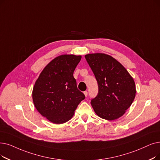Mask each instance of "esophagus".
<instances>
[{
	"label": "esophagus",
	"instance_id": "34e87169",
	"mask_svg": "<svg viewBox=\"0 0 160 160\" xmlns=\"http://www.w3.org/2000/svg\"><path fill=\"white\" fill-rule=\"evenodd\" d=\"M84 95H85L86 97L88 96V92H84Z\"/></svg>",
	"mask_w": 160,
	"mask_h": 160
}]
</instances>
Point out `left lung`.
Returning <instances> with one entry per match:
<instances>
[{
    "label": "left lung",
    "instance_id": "left-lung-1",
    "mask_svg": "<svg viewBox=\"0 0 160 160\" xmlns=\"http://www.w3.org/2000/svg\"><path fill=\"white\" fill-rule=\"evenodd\" d=\"M85 58L99 86L98 95L91 102L95 112L107 120L119 118L135 97L133 77L119 61L109 55L89 53Z\"/></svg>",
    "mask_w": 160,
    "mask_h": 160
}]
</instances>
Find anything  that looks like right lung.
<instances>
[{
  "label": "right lung",
  "mask_w": 160,
  "mask_h": 160,
  "mask_svg": "<svg viewBox=\"0 0 160 160\" xmlns=\"http://www.w3.org/2000/svg\"><path fill=\"white\" fill-rule=\"evenodd\" d=\"M81 55L63 54L52 59L32 89V101L38 112L55 124L70 120L85 95L78 89L73 76Z\"/></svg>",
  "instance_id": "right-lung-1"
}]
</instances>
